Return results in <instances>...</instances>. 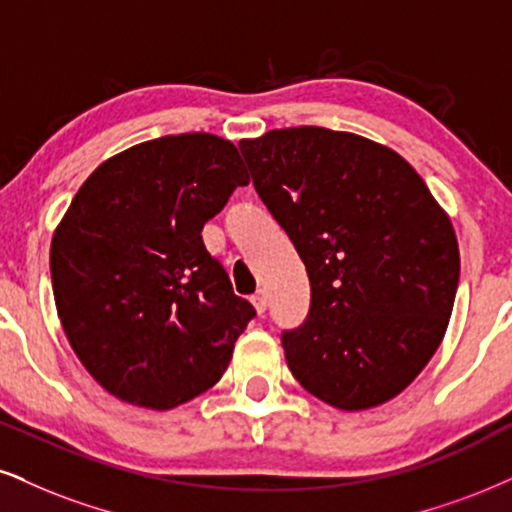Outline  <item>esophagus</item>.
I'll list each match as a JSON object with an SVG mask.
<instances>
[{
  "mask_svg": "<svg viewBox=\"0 0 512 512\" xmlns=\"http://www.w3.org/2000/svg\"><path fill=\"white\" fill-rule=\"evenodd\" d=\"M251 304H254L258 315H263V313H266V308H268V294L261 289V292H256L254 296H251Z\"/></svg>",
  "mask_w": 512,
  "mask_h": 512,
  "instance_id": "esophagus-1",
  "label": "esophagus"
}]
</instances>
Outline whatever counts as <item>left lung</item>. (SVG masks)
<instances>
[{
    "label": "left lung",
    "mask_w": 512,
    "mask_h": 512,
    "mask_svg": "<svg viewBox=\"0 0 512 512\" xmlns=\"http://www.w3.org/2000/svg\"><path fill=\"white\" fill-rule=\"evenodd\" d=\"M254 187L311 280V311L282 334L301 387L339 410L399 396L430 363L456 301L451 218L394 149L315 125L239 142Z\"/></svg>",
    "instance_id": "1"
}]
</instances>
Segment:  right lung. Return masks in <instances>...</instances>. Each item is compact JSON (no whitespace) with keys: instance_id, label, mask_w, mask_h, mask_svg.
<instances>
[{"instance_id":"obj_1","label":"right lung","mask_w":512,"mask_h":512,"mask_svg":"<svg viewBox=\"0 0 512 512\" xmlns=\"http://www.w3.org/2000/svg\"><path fill=\"white\" fill-rule=\"evenodd\" d=\"M242 185L235 144L185 132L106 159L63 213L49 251L56 313L116 399L170 410L223 377L256 311L201 230Z\"/></svg>"}]
</instances>
